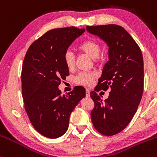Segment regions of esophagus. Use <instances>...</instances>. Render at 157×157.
Wrapping results in <instances>:
<instances>
[{"instance_id": "obj_1", "label": "esophagus", "mask_w": 157, "mask_h": 157, "mask_svg": "<svg viewBox=\"0 0 157 157\" xmlns=\"http://www.w3.org/2000/svg\"><path fill=\"white\" fill-rule=\"evenodd\" d=\"M86 97H90V90L89 89H86Z\"/></svg>"}]
</instances>
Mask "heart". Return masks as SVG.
Instances as JSON below:
<instances>
[{"instance_id": "obj_1", "label": "heart", "mask_w": 157, "mask_h": 157, "mask_svg": "<svg viewBox=\"0 0 157 157\" xmlns=\"http://www.w3.org/2000/svg\"><path fill=\"white\" fill-rule=\"evenodd\" d=\"M78 49L92 59H97L101 52V46L94 40H86L79 45ZM63 60L66 67L68 69H72L75 67V55L71 51L65 52ZM96 76V74L94 72L80 73L75 78V82L77 84L89 86L92 83V81Z\"/></svg>"}]
</instances>
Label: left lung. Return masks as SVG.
Masks as SVG:
<instances>
[{"label":"left lung","mask_w":157,"mask_h":157,"mask_svg":"<svg viewBox=\"0 0 157 157\" xmlns=\"http://www.w3.org/2000/svg\"><path fill=\"white\" fill-rule=\"evenodd\" d=\"M86 30L109 46V61L104 66L97 87L109 96L102 101L95 91L91 121L97 131L112 136L130 123L141 101L144 87L143 57L140 47L124 28L115 24L86 26Z\"/></svg>","instance_id":"8db88e82"}]
</instances>
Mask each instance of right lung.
<instances>
[{
    "label": "right lung",
    "mask_w": 157,
    "mask_h": 157,
    "mask_svg": "<svg viewBox=\"0 0 157 157\" xmlns=\"http://www.w3.org/2000/svg\"><path fill=\"white\" fill-rule=\"evenodd\" d=\"M85 29H52L29 48L22 66L21 81L25 109L35 129L43 136L58 138L68 130L70 115L86 97V89L76 86L68 94L58 89L69 75L63 56Z\"/></svg>",
    "instance_id": "right-lung-1"
}]
</instances>
